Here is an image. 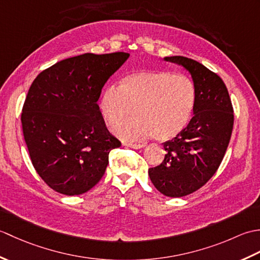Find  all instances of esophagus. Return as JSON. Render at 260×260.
Segmentation results:
<instances>
[{
    "mask_svg": "<svg viewBox=\"0 0 260 260\" xmlns=\"http://www.w3.org/2000/svg\"><path fill=\"white\" fill-rule=\"evenodd\" d=\"M123 145L127 146V147L135 148V150H139V148H143V147L145 146V145H143V144H135V143H128V142H124Z\"/></svg>",
    "mask_w": 260,
    "mask_h": 260,
    "instance_id": "obj_1",
    "label": "esophagus"
}]
</instances>
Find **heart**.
I'll return each mask as SVG.
<instances>
[{
  "label": "heart",
  "instance_id": "obj_1",
  "mask_svg": "<svg viewBox=\"0 0 260 260\" xmlns=\"http://www.w3.org/2000/svg\"><path fill=\"white\" fill-rule=\"evenodd\" d=\"M197 99L192 80L169 70H140L125 76L119 87L108 86L99 108L110 127L117 126L134 109L136 117L116 128L120 137L141 141L154 135L170 141L189 124Z\"/></svg>",
  "mask_w": 260,
  "mask_h": 260
}]
</instances>
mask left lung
Returning a JSON list of instances; mask_svg holds the SVG:
<instances>
[{
  "label": "left lung",
  "mask_w": 260,
  "mask_h": 260,
  "mask_svg": "<svg viewBox=\"0 0 260 260\" xmlns=\"http://www.w3.org/2000/svg\"><path fill=\"white\" fill-rule=\"evenodd\" d=\"M164 59L191 74L197 92L194 116L178 136L163 143V162L148 169V175L162 194L180 198L200 189L217 172L233 133L234 108L227 87L213 71L182 56Z\"/></svg>",
  "instance_id": "left-lung-1"
}]
</instances>
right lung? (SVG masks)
Instances as JSON below:
<instances>
[{
    "label": "right lung",
    "mask_w": 260,
    "mask_h": 260,
    "mask_svg": "<svg viewBox=\"0 0 260 260\" xmlns=\"http://www.w3.org/2000/svg\"><path fill=\"white\" fill-rule=\"evenodd\" d=\"M126 52L84 53L45 69L33 80L22 108V129L33 168L66 196L95 186L108 154L120 142L109 133L97 102Z\"/></svg>",
    "instance_id": "right-lung-1"
}]
</instances>
